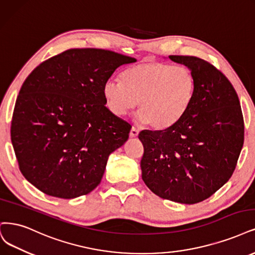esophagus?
Returning <instances> with one entry per match:
<instances>
[{
    "label": "esophagus",
    "instance_id": "obj_1",
    "mask_svg": "<svg viewBox=\"0 0 255 255\" xmlns=\"http://www.w3.org/2000/svg\"><path fill=\"white\" fill-rule=\"evenodd\" d=\"M138 134H139V129H137L134 127L130 128V131H129V136L130 137H136V136H138Z\"/></svg>",
    "mask_w": 255,
    "mask_h": 255
}]
</instances>
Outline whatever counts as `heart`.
I'll return each mask as SVG.
<instances>
[{
  "label": "heart",
  "instance_id": "b5f03b06",
  "mask_svg": "<svg viewBox=\"0 0 255 255\" xmlns=\"http://www.w3.org/2000/svg\"><path fill=\"white\" fill-rule=\"evenodd\" d=\"M195 92V80L184 66L147 59L125 69L120 81L109 80L103 96L112 113L124 116L138 103V119L163 130L183 117Z\"/></svg>",
  "mask_w": 255,
  "mask_h": 255
}]
</instances>
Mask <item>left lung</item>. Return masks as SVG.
Segmentation results:
<instances>
[{"mask_svg":"<svg viewBox=\"0 0 255 255\" xmlns=\"http://www.w3.org/2000/svg\"><path fill=\"white\" fill-rule=\"evenodd\" d=\"M191 69L195 92L188 111L172 128L142 130V179L163 199L193 205L229 180L244 144L239 96L228 78L206 60L169 56Z\"/></svg>","mask_w":255,"mask_h":255,"instance_id":"obj_1","label":"left lung"}]
</instances>
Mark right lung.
<instances>
[{
  "mask_svg": "<svg viewBox=\"0 0 255 255\" xmlns=\"http://www.w3.org/2000/svg\"><path fill=\"white\" fill-rule=\"evenodd\" d=\"M136 59L99 48H72L38 65L24 81L10 136L23 176L41 192L71 199L101 181L130 125L105 107L103 85Z\"/></svg>",
  "mask_w": 255,
  "mask_h": 255,
  "instance_id": "right-lung-1",
  "label": "right lung"
}]
</instances>
